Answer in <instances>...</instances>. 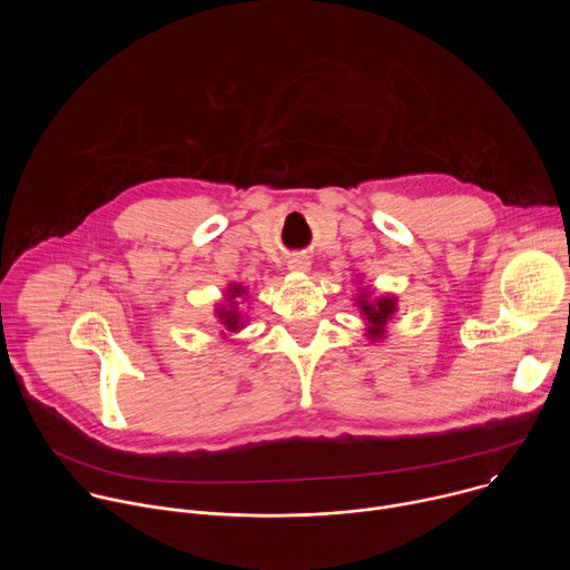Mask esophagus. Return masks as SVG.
Wrapping results in <instances>:
<instances>
[{"label":"esophagus","mask_w":570,"mask_h":570,"mask_svg":"<svg viewBox=\"0 0 570 570\" xmlns=\"http://www.w3.org/2000/svg\"><path fill=\"white\" fill-rule=\"evenodd\" d=\"M286 266H288L291 273H306V271L311 268V262H308V257L295 255V257H291V259L286 262Z\"/></svg>","instance_id":"esophagus-1"}]
</instances>
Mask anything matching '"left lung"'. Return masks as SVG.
<instances>
[{"label": "left lung", "instance_id": "1", "mask_svg": "<svg viewBox=\"0 0 570 570\" xmlns=\"http://www.w3.org/2000/svg\"><path fill=\"white\" fill-rule=\"evenodd\" d=\"M356 306L363 313V320L367 322V338L370 341H383L385 338V327L387 322L392 320V315L396 313V297L394 295H379L374 299H370L367 291H363L356 299Z\"/></svg>", "mask_w": 570, "mask_h": 570}]
</instances>
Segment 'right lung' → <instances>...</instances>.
Wrapping results in <instances>:
<instances>
[{"label": "right lung", "mask_w": 570, "mask_h": 570, "mask_svg": "<svg viewBox=\"0 0 570 570\" xmlns=\"http://www.w3.org/2000/svg\"><path fill=\"white\" fill-rule=\"evenodd\" d=\"M246 295H248L246 286H240V284H229L227 286L223 302L214 311L218 324L223 327L220 334H225V332L236 334L238 330L246 327V320H243V315L238 311V297H246Z\"/></svg>", "instance_id": "right-lung-1"}]
</instances>
